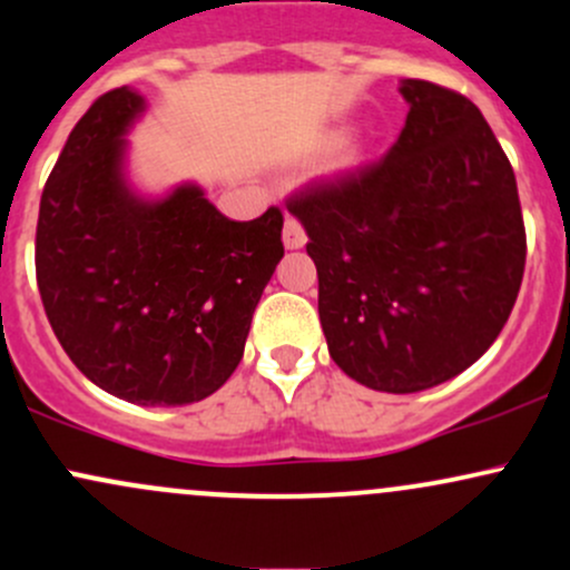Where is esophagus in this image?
Instances as JSON below:
<instances>
[{"mask_svg": "<svg viewBox=\"0 0 570 570\" xmlns=\"http://www.w3.org/2000/svg\"><path fill=\"white\" fill-rule=\"evenodd\" d=\"M305 240H308V235H305L303 224H299L295 216H286V222H284V246L286 248H303Z\"/></svg>", "mask_w": 570, "mask_h": 570, "instance_id": "esophagus-1", "label": "esophagus"}]
</instances>
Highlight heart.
Wrapping results in <instances>:
<instances>
[{
    "label": "heart",
    "mask_w": 570,
    "mask_h": 570,
    "mask_svg": "<svg viewBox=\"0 0 570 570\" xmlns=\"http://www.w3.org/2000/svg\"><path fill=\"white\" fill-rule=\"evenodd\" d=\"M352 156H354L352 148H343V151H341V161H352Z\"/></svg>",
    "instance_id": "obj_1"
}]
</instances>
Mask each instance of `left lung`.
<instances>
[{
	"label": "left lung",
	"instance_id": "obj_1",
	"mask_svg": "<svg viewBox=\"0 0 570 570\" xmlns=\"http://www.w3.org/2000/svg\"><path fill=\"white\" fill-rule=\"evenodd\" d=\"M409 116L379 161L308 184L318 318L346 376L409 395L471 367L509 322L524 273L517 178L462 94L403 80Z\"/></svg>",
	"mask_w": 570,
	"mask_h": 570
}]
</instances>
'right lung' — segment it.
Instances as JSON below:
<instances>
[{
    "mask_svg": "<svg viewBox=\"0 0 570 570\" xmlns=\"http://www.w3.org/2000/svg\"><path fill=\"white\" fill-rule=\"evenodd\" d=\"M146 99L124 86L75 124L40 199L35 265L61 348L99 390L137 405L214 395L243 360L284 256V216L218 214L197 184L142 197L127 132Z\"/></svg>",
    "mask_w": 570,
    "mask_h": 570,
    "instance_id": "right-lung-1",
    "label": "right lung"
}]
</instances>
